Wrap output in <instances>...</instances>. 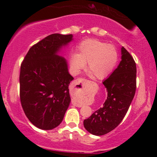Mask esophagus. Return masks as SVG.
I'll use <instances>...</instances> for the list:
<instances>
[{"mask_svg": "<svg viewBox=\"0 0 157 157\" xmlns=\"http://www.w3.org/2000/svg\"><path fill=\"white\" fill-rule=\"evenodd\" d=\"M86 81H87V80H85V79L78 78V79H77V80H75V82H74V84H75V86H77V85H80V84H81V86H83V85L86 83ZM71 103H72V105L76 106V107H82V105H80V104L77 103V102L73 100H72V101H71Z\"/></svg>", "mask_w": 157, "mask_h": 157, "instance_id": "1", "label": "esophagus"}]
</instances>
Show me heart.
Masks as SVG:
<instances>
[{
    "label": "heart",
    "mask_w": 157,
    "mask_h": 157,
    "mask_svg": "<svg viewBox=\"0 0 157 157\" xmlns=\"http://www.w3.org/2000/svg\"><path fill=\"white\" fill-rule=\"evenodd\" d=\"M118 60L117 48L112 44L95 39L82 41L79 46V54H74L71 64L75 72L85 68L88 62V69L97 79H102L109 75Z\"/></svg>",
    "instance_id": "heart-1"
}]
</instances>
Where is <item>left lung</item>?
I'll return each mask as SVG.
<instances>
[{"label": "left lung", "instance_id": "8db88e82", "mask_svg": "<svg viewBox=\"0 0 157 157\" xmlns=\"http://www.w3.org/2000/svg\"><path fill=\"white\" fill-rule=\"evenodd\" d=\"M102 83L107 90V100L102 108L83 122L85 128L96 136L108 134L117 127L125 117L136 92V63L124 47L118 67Z\"/></svg>", "mask_w": 157, "mask_h": 157}]
</instances>
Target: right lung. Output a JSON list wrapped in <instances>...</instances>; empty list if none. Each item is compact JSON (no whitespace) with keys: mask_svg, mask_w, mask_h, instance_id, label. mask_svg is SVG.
<instances>
[{"mask_svg":"<svg viewBox=\"0 0 157 157\" xmlns=\"http://www.w3.org/2000/svg\"><path fill=\"white\" fill-rule=\"evenodd\" d=\"M71 40L72 35H48L33 45L21 63V105L29 120L43 130L60 125L71 101L68 85L74 78L57 52Z\"/></svg>","mask_w":157,"mask_h":157,"instance_id":"add662e5","label":"right lung"}]
</instances>
